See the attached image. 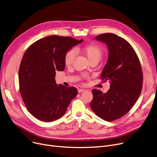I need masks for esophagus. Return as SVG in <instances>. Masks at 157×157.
<instances>
[{
	"label": "esophagus",
	"mask_w": 157,
	"mask_h": 157,
	"mask_svg": "<svg viewBox=\"0 0 157 157\" xmlns=\"http://www.w3.org/2000/svg\"><path fill=\"white\" fill-rule=\"evenodd\" d=\"M78 91L79 93H81V92H83L85 91V89H83V88H79Z\"/></svg>",
	"instance_id": "34e87169"
}]
</instances>
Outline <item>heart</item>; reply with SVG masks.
<instances>
[{"label": "heart", "instance_id": "1", "mask_svg": "<svg viewBox=\"0 0 157 157\" xmlns=\"http://www.w3.org/2000/svg\"><path fill=\"white\" fill-rule=\"evenodd\" d=\"M76 51H81L90 61H98L101 58L103 52L102 48L97 44H90L83 47L76 48ZM76 56V52L74 49H71L65 53L63 62L65 65L69 66L72 64L74 57Z\"/></svg>", "mask_w": 157, "mask_h": 157}]
</instances>
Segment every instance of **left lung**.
I'll return each mask as SVG.
<instances>
[{"label": "left lung", "mask_w": 157, "mask_h": 157, "mask_svg": "<svg viewBox=\"0 0 157 157\" xmlns=\"http://www.w3.org/2000/svg\"><path fill=\"white\" fill-rule=\"evenodd\" d=\"M96 39L105 43L109 49L101 78L104 82L109 80L111 85L105 94L92 90L90 107L98 117L111 121L125 115L137 101L143 87L142 67L134 48L125 39L106 33Z\"/></svg>", "instance_id": "left-lung-1"}]
</instances>
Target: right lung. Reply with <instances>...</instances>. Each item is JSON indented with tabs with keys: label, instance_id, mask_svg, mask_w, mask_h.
Returning a JSON list of instances; mask_svg holds the SVG:
<instances>
[{
	"label": "right lung",
	"instance_id": "right-lung-1",
	"mask_svg": "<svg viewBox=\"0 0 157 157\" xmlns=\"http://www.w3.org/2000/svg\"><path fill=\"white\" fill-rule=\"evenodd\" d=\"M83 40L48 36L32 43L24 53L18 73L20 92L27 110L38 120L60 118L77 95L75 87L57 85L55 77L56 71L65 69V53Z\"/></svg>",
	"mask_w": 157,
	"mask_h": 157
}]
</instances>
